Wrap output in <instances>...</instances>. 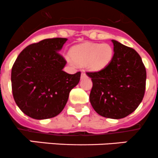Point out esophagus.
<instances>
[{
  "label": "esophagus",
  "mask_w": 158,
  "mask_h": 158,
  "mask_svg": "<svg viewBox=\"0 0 158 158\" xmlns=\"http://www.w3.org/2000/svg\"><path fill=\"white\" fill-rule=\"evenodd\" d=\"M85 77H87V74H86V73L84 71H82V73H81V78H84Z\"/></svg>",
  "instance_id": "34e87169"
}]
</instances>
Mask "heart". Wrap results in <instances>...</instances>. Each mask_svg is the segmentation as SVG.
Returning <instances> with one entry per match:
<instances>
[{
    "mask_svg": "<svg viewBox=\"0 0 158 158\" xmlns=\"http://www.w3.org/2000/svg\"><path fill=\"white\" fill-rule=\"evenodd\" d=\"M71 55L75 63L86 65L91 71H100L108 65L114 50L108 44L87 43L71 49Z\"/></svg>",
    "mask_w": 158,
    "mask_h": 158,
    "instance_id": "heart-1",
    "label": "heart"
}]
</instances>
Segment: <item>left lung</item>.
I'll use <instances>...</instances> for the list:
<instances>
[{
    "mask_svg": "<svg viewBox=\"0 0 158 158\" xmlns=\"http://www.w3.org/2000/svg\"><path fill=\"white\" fill-rule=\"evenodd\" d=\"M112 42L114 54L108 65L87 74L93 82L90 101L95 111L104 118L121 119L134 112L143 100L147 73L135 50Z\"/></svg>",
    "mask_w": 158,
    "mask_h": 158,
    "instance_id": "8db88e82",
    "label": "left lung"
}]
</instances>
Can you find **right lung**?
<instances>
[{"mask_svg": "<svg viewBox=\"0 0 158 158\" xmlns=\"http://www.w3.org/2000/svg\"><path fill=\"white\" fill-rule=\"evenodd\" d=\"M67 38L44 39L28 45L11 70L14 99L23 113L34 119L54 118L62 111L81 72L63 71L67 61L59 51Z\"/></svg>", "mask_w": 158, "mask_h": 158, "instance_id": "obj_1", "label": "right lung"}]
</instances>
